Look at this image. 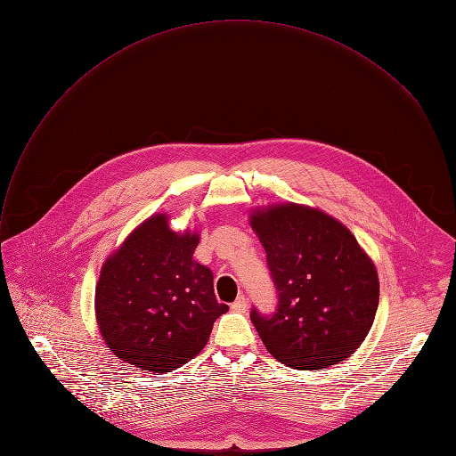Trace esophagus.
I'll return each mask as SVG.
<instances>
[{
	"mask_svg": "<svg viewBox=\"0 0 456 456\" xmlns=\"http://www.w3.org/2000/svg\"><path fill=\"white\" fill-rule=\"evenodd\" d=\"M231 308L234 312H245L247 310V297L245 296H238L236 301L231 305Z\"/></svg>",
	"mask_w": 456,
	"mask_h": 456,
	"instance_id": "esophagus-1",
	"label": "esophagus"
}]
</instances>
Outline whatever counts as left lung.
<instances>
[{"mask_svg": "<svg viewBox=\"0 0 456 456\" xmlns=\"http://www.w3.org/2000/svg\"><path fill=\"white\" fill-rule=\"evenodd\" d=\"M250 225L278 292L273 314L250 312L265 348L296 370H321L350 357L379 305L377 269L355 236L330 215L299 204L257 209Z\"/></svg>", "mask_w": 456, "mask_h": 456, "instance_id": "1", "label": "left lung"}]
</instances>
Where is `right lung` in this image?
Instances as JSON below:
<instances>
[{"mask_svg": "<svg viewBox=\"0 0 456 456\" xmlns=\"http://www.w3.org/2000/svg\"><path fill=\"white\" fill-rule=\"evenodd\" d=\"M199 232H175L153 215L110 254L95 287V315L108 348L124 362L166 373L208 345L218 303L213 273L194 262Z\"/></svg>", "mask_w": 456, "mask_h": 456, "instance_id": "right-lung-1", "label": "right lung"}]
</instances>
